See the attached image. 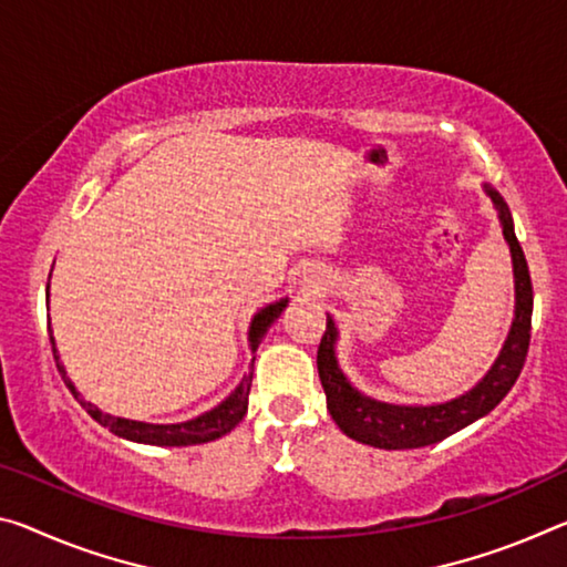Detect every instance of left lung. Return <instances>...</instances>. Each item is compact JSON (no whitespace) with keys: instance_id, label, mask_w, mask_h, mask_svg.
Listing matches in <instances>:
<instances>
[{"instance_id":"1","label":"left lung","mask_w":567,"mask_h":567,"mask_svg":"<svg viewBox=\"0 0 567 567\" xmlns=\"http://www.w3.org/2000/svg\"><path fill=\"white\" fill-rule=\"evenodd\" d=\"M484 192L497 209L502 235L509 245L512 272H515V320H512L497 361L472 391L452 401L431 403V406H399V403L375 401L358 391L340 371L336 358L338 328L328 316V326L318 348V373L332 421L355 442L375 449H419L436 444L452 436L454 431L487 416L519 379L529 348V328H533V282H529L525 251L515 237L509 206L492 186H484Z\"/></svg>"}]
</instances>
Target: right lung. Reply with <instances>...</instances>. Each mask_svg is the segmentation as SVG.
<instances>
[{
  "mask_svg": "<svg viewBox=\"0 0 567 567\" xmlns=\"http://www.w3.org/2000/svg\"><path fill=\"white\" fill-rule=\"evenodd\" d=\"M48 292H50V285H48ZM287 308V298H282L280 302H272L267 305L257 312L255 318H251V326H249V348L251 353H255L257 346L262 343L265 332L269 330V326L280 318V312ZM50 343H52V355H55V363H58V371L62 373V381L70 391H73V396L80 401V406H83L90 416H93L97 424L111 429L115 436H123L128 439V442H138V444H154V446H192V444H206V442H214V439H219L224 434H229L231 429H235L241 419H245L247 413V403H249V389H251V371L241 379V383L237 385L235 391L229 393L227 399H224L219 406H214L212 411L202 413V416L196 419H188L182 421V424H146V421H131V419H121V416H111V413H103L97 406H93L90 401L80 399V393L75 391L73 381L68 379L65 368L60 363V355H58V348H55V338H52L50 332ZM255 365V361H251Z\"/></svg>",
  "mask_w": 567,
  "mask_h": 567,
  "instance_id": "obj_1",
  "label": "right lung"
}]
</instances>
